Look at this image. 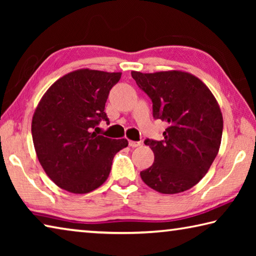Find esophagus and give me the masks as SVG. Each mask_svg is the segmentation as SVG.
<instances>
[{"instance_id":"obj_1","label":"esophagus","mask_w":256,"mask_h":256,"mask_svg":"<svg viewBox=\"0 0 256 256\" xmlns=\"http://www.w3.org/2000/svg\"><path fill=\"white\" fill-rule=\"evenodd\" d=\"M128 144H130V146H132V148H136V146H141V142L140 141H130Z\"/></svg>"}]
</instances>
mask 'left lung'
Here are the masks:
<instances>
[{
    "mask_svg": "<svg viewBox=\"0 0 256 256\" xmlns=\"http://www.w3.org/2000/svg\"><path fill=\"white\" fill-rule=\"evenodd\" d=\"M152 100L154 118L167 123L162 141L146 140L154 154L152 166L140 172L144 183L162 194L196 185L222 144L224 120L219 104L206 84L188 72H131Z\"/></svg>",
    "mask_w": 256,
    "mask_h": 256,
    "instance_id": "8db88e82",
    "label": "left lung"
}]
</instances>
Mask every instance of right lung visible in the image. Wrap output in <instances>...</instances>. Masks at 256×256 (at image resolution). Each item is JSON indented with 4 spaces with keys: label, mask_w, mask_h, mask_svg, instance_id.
I'll return each mask as SVG.
<instances>
[{
    "label": "right lung",
    "mask_w": 256,
    "mask_h": 256,
    "mask_svg": "<svg viewBox=\"0 0 256 256\" xmlns=\"http://www.w3.org/2000/svg\"><path fill=\"white\" fill-rule=\"evenodd\" d=\"M120 72L80 68L60 78L34 110L32 133L37 158L58 188L74 194L98 188L108 178L112 158L126 148V138L92 131L108 120L105 104Z\"/></svg>",
    "instance_id": "1"
}]
</instances>
